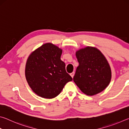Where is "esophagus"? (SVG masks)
Returning <instances> with one entry per match:
<instances>
[{"label":"esophagus","mask_w":129,"mask_h":129,"mask_svg":"<svg viewBox=\"0 0 129 129\" xmlns=\"http://www.w3.org/2000/svg\"><path fill=\"white\" fill-rule=\"evenodd\" d=\"M70 75L71 76V77H72L73 78V77H74V75H75V72H73L71 73V74H70Z\"/></svg>","instance_id":"34e87169"}]
</instances>
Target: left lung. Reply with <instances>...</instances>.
Listing matches in <instances>:
<instances>
[{"label": "left lung", "instance_id": "8db88e82", "mask_svg": "<svg viewBox=\"0 0 129 129\" xmlns=\"http://www.w3.org/2000/svg\"><path fill=\"white\" fill-rule=\"evenodd\" d=\"M79 65L73 81L83 93L93 95L104 90L110 82V67L99 49L88 47L76 52Z\"/></svg>", "mask_w": 129, "mask_h": 129}]
</instances>
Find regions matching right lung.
<instances>
[{"label": "right lung", "mask_w": 129, "mask_h": 129, "mask_svg": "<svg viewBox=\"0 0 129 129\" xmlns=\"http://www.w3.org/2000/svg\"><path fill=\"white\" fill-rule=\"evenodd\" d=\"M62 50L51 43L43 44L30 54L25 66V77L38 95L53 99L60 93L72 78L61 60Z\"/></svg>", "instance_id": "1"}]
</instances>
